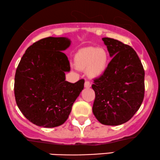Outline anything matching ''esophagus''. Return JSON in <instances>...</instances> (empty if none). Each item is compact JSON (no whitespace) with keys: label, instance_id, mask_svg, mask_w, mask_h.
I'll list each match as a JSON object with an SVG mask.
<instances>
[{"label":"esophagus","instance_id":"34e87169","mask_svg":"<svg viewBox=\"0 0 160 160\" xmlns=\"http://www.w3.org/2000/svg\"><path fill=\"white\" fill-rule=\"evenodd\" d=\"M84 86H85L86 88H90L91 87V82L88 80L85 81V83H84Z\"/></svg>","mask_w":160,"mask_h":160}]
</instances>
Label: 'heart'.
Listing matches in <instances>:
<instances>
[{"label":"heart","instance_id":"1","mask_svg":"<svg viewBox=\"0 0 160 160\" xmlns=\"http://www.w3.org/2000/svg\"><path fill=\"white\" fill-rule=\"evenodd\" d=\"M108 53L103 48L89 47L78 51L75 56V65L78 69L86 71L92 78L102 75L107 68Z\"/></svg>","mask_w":160,"mask_h":160}]
</instances>
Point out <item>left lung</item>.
<instances>
[{
  "label": "left lung",
  "mask_w": 160,
  "mask_h": 160,
  "mask_svg": "<svg viewBox=\"0 0 160 160\" xmlns=\"http://www.w3.org/2000/svg\"><path fill=\"white\" fill-rule=\"evenodd\" d=\"M113 57L104 72L95 78L92 112L102 124L118 126L135 115L144 97V70L132 47L113 38H102Z\"/></svg>",
  "instance_id": "obj_1"
}]
</instances>
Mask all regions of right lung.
Returning <instances> with one entry per match:
<instances>
[{"label":"right lung","mask_w":160,"mask_h":160,"mask_svg":"<svg viewBox=\"0 0 160 160\" xmlns=\"http://www.w3.org/2000/svg\"><path fill=\"white\" fill-rule=\"evenodd\" d=\"M70 44L66 38H43L26 49L16 69V104L37 126L52 128L63 124L83 89V79L74 83L65 80V72L71 67L62 51Z\"/></svg>","instance_id":"right-lung-1"}]
</instances>
